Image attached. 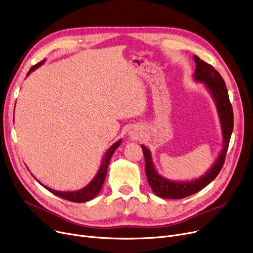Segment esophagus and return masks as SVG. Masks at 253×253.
<instances>
[{
  "instance_id": "esophagus-1",
  "label": "esophagus",
  "mask_w": 253,
  "mask_h": 253,
  "mask_svg": "<svg viewBox=\"0 0 253 253\" xmlns=\"http://www.w3.org/2000/svg\"><path fill=\"white\" fill-rule=\"evenodd\" d=\"M140 135H141V132L139 131V129L134 128V129H132V130L129 131V136L132 137V138H134V139L140 137Z\"/></svg>"
}]
</instances>
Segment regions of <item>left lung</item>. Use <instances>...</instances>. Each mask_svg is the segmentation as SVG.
<instances>
[{"mask_svg":"<svg viewBox=\"0 0 253 253\" xmlns=\"http://www.w3.org/2000/svg\"><path fill=\"white\" fill-rule=\"evenodd\" d=\"M194 61L196 63V70L194 74L195 82L202 83L204 85L216 106L222 135L221 150L214 163L203 175L199 178L184 181L171 180L159 173L154 165L151 151L145 145L141 144L145 160V174L148 177V182L153 192L157 196L164 199H182L189 197L201 191L213 180L222 168L233 132V109L223 79L213 66L201 60L198 56L194 55Z\"/></svg>","mask_w":253,"mask_h":253,"instance_id":"1","label":"left lung"}]
</instances>
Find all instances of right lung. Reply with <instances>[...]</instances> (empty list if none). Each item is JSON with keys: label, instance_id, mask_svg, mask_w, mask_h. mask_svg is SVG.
<instances>
[{"label": "right lung", "instance_id": "obj_1", "mask_svg": "<svg viewBox=\"0 0 253 253\" xmlns=\"http://www.w3.org/2000/svg\"><path fill=\"white\" fill-rule=\"evenodd\" d=\"M45 62V60L41 61L40 63L34 65L33 68L29 71L28 75H26V77L30 76L32 72H34L35 70H37L39 66H41L43 63ZM121 142H122V139H119L118 141H116L113 145H111V148L106 151V153L104 154L102 160H101V163H100V166H99V169L97 171L96 175L93 177V179L86 185V187L80 189L78 191H71V192H60V191H55V190H52L48 187H46V185H44L43 183L40 182L38 180L39 183H41L43 187L45 189H47L49 192H51L52 194H54L62 199H65V200L68 201H72V202H76V203H84V202H87V201H90L92 200L93 198H95L101 188H102V184L104 182V179H105V176H106V172H108V167H109V164H110V161H111V158L113 156V154L115 153V151L121 145Z\"/></svg>", "mask_w": 253, "mask_h": 253}]
</instances>
